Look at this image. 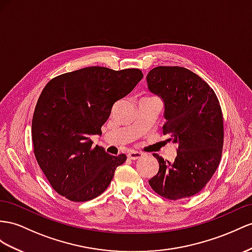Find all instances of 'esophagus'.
I'll return each mask as SVG.
<instances>
[{"mask_svg":"<svg viewBox=\"0 0 252 252\" xmlns=\"http://www.w3.org/2000/svg\"><path fill=\"white\" fill-rule=\"evenodd\" d=\"M127 158L133 160H136V159H139L140 158H143V153L136 152V151H130L127 153Z\"/></svg>","mask_w":252,"mask_h":252,"instance_id":"34e87169","label":"esophagus"}]
</instances>
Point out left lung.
Returning a JSON list of instances; mask_svg holds the SVG:
<instances>
[{
  "label": "left lung",
  "mask_w": 252,
  "mask_h": 252,
  "mask_svg": "<svg viewBox=\"0 0 252 252\" xmlns=\"http://www.w3.org/2000/svg\"><path fill=\"white\" fill-rule=\"evenodd\" d=\"M148 88L164 101V135L178 145L173 162L153 154L159 164L149 180L152 189L166 199L196 195L219 165L223 146L220 104L209 84L190 70L158 66L147 75Z\"/></svg>",
  "instance_id": "1"
}]
</instances>
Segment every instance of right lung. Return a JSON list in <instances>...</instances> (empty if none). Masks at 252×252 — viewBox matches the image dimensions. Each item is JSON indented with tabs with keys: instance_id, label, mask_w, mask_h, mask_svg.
<instances>
[{
	"instance_id": "right-lung-1",
	"label": "right lung",
	"mask_w": 252,
	"mask_h": 252,
	"mask_svg": "<svg viewBox=\"0 0 252 252\" xmlns=\"http://www.w3.org/2000/svg\"><path fill=\"white\" fill-rule=\"evenodd\" d=\"M139 69L116 71L87 67L63 73L44 86L32 121L34 153L53 189L68 200L84 202L100 196L126 154L115 157L94 146L115 102L143 79Z\"/></svg>"
}]
</instances>
